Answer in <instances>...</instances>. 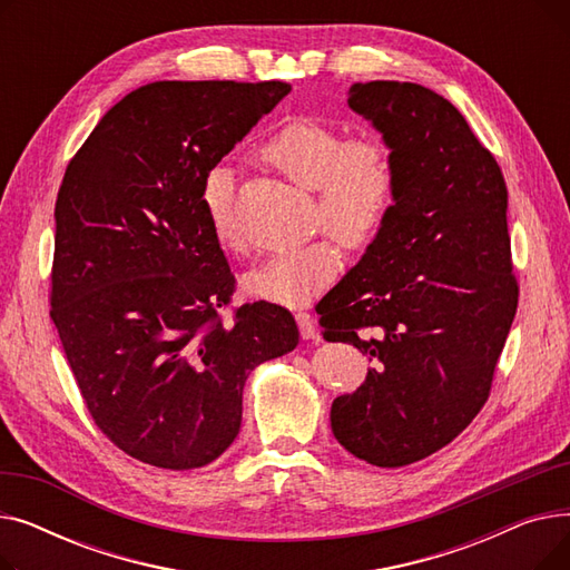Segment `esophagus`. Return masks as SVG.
I'll return each instance as SVG.
<instances>
[{
	"mask_svg": "<svg viewBox=\"0 0 570 570\" xmlns=\"http://www.w3.org/2000/svg\"><path fill=\"white\" fill-rule=\"evenodd\" d=\"M295 321H297V327H301V337L303 340H314L316 337L314 318L307 312H295Z\"/></svg>",
	"mask_w": 570,
	"mask_h": 570,
	"instance_id": "esophagus-1",
	"label": "esophagus"
}]
</instances>
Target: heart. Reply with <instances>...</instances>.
<instances>
[{"label":"heart","mask_w":570,"mask_h":570,"mask_svg":"<svg viewBox=\"0 0 570 570\" xmlns=\"http://www.w3.org/2000/svg\"><path fill=\"white\" fill-rule=\"evenodd\" d=\"M261 159L293 185L316 191V224L346 247H367L391 217L400 194V173L391 145L374 134L346 136L340 127L297 117L261 147ZM203 207L215 239L230 254L247 252L237 226L235 179L215 166L203 179ZM342 269V254L331 239L279 254L245 277V288L269 303L305 305L331 286Z\"/></svg>","instance_id":"1"}]
</instances>
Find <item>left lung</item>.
<instances>
[{
	"mask_svg": "<svg viewBox=\"0 0 570 570\" xmlns=\"http://www.w3.org/2000/svg\"><path fill=\"white\" fill-rule=\"evenodd\" d=\"M348 106L391 145L400 194L316 314L325 342H348L374 363L333 402V434L391 469L436 453L483 409L520 286L503 175L462 112L397 80L351 85Z\"/></svg>",
	"mask_w": 570,
	"mask_h": 570,
	"instance_id": "left-lung-1",
	"label": "left lung"
}]
</instances>
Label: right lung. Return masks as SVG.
<instances>
[{"label": "right lung", "mask_w": 570, "mask_h": 570, "mask_svg": "<svg viewBox=\"0 0 570 570\" xmlns=\"http://www.w3.org/2000/svg\"><path fill=\"white\" fill-rule=\"evenodd\" d=\"M282 80H159L115 104L55 203L50 318L82 402L127 455L185 471L243 423L249 372L297 346L293 314L247 303L203 207V179L273 110Z\"/></svg>", "instance_id": "obj_1"}]
</instances>
